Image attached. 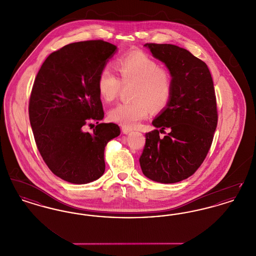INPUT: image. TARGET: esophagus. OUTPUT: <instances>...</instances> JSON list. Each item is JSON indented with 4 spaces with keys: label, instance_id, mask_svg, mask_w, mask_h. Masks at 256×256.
I'll use <instances>...</instances> for the list:
<instances>
[{
    "label": "esophagus",
    "instance_id": "1",
    "mask_svg": "<svg viewBox=\"0 0 256 256\" xmlns=\"http://www.w3.org/2000/svg\"><path fill=\"white\" fill-rule=\"evenodd\" d=\"M122 132L124 134H130V132H132V130L128 128L126 126H122Z\"/></svg>",
    "mask_w": 256,
    "mask_h": 256
}]
</instances>
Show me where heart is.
<instances>
[{
  "label": "heart",
  "mask_w": 256,
  "mask_h": 256,
  "mask_svg": "<svg viewBox=\"0 0 256 256\" xmlns=\"http://www.w3.org/2000/svg\"><path fill=\"white\" fill-rule=\"evenodd\" d=\"M119 78L110 69H104L98 76L100 97L112 102L118 96L122 84H134L132 102H121L110 110V119L128 128H135L146 118L150 108H164L172 95L170 74L159 68L158 62L144 54L135 52L122 56L115 62Z\"/></svg>",
  "instance_id": "b5f03b06"
}]
</instances>
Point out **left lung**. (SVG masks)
<instances>
[{"label": "left lung", "instance_id": "8db88e82", "mask_svg": "<svg viewBox=\"0 0 256 256\" xmlns=\"http://www.w3.org/2000/svg\"><path fill=\"white\" fill-rule=\"evenodd\" d=\"M144 46L168 68L172 95L152 121L160 130L146 134L140 166L154 182H178L198 169L212 144L218 122L213 80L206 64L187 50L172 44ZM165 128L170 132L160 138Z\"/></svg>", "mask_w": 256, "mask_h": 256}]
</instances>
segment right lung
<instances>
[{"label": "right lung", "mask_w": 256, "mask_h": 256, "mask_svg": "<svg viewBox=\"0 0 256 256\" xmlns=\"http://www.w3.org/2000/svg\"><path fill=\"white\" fill-rule=\"evenodd\" d=\"M117 47L102 40L71 43L52 52L37 74L28 104L37 148L50 170L65 182L86 184L106 170L104 148L120 135L100 122L104 110L98 76ZM98 124L92 134L84 126Z\"/></svg>", "instance_id": "add662e5"}]
</instances>
